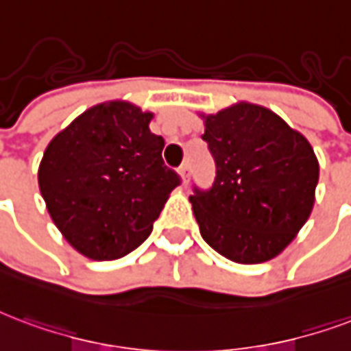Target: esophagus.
<instances>
[{
  "label": "esophagus",
  "instance_id": "34e87169",
  "mask_svg": "<svg viewBox=\"0 0 351 351\" xmlns=\"http://www.w3.org/2000/svg\"><path fill=\"white\" fill-rule=\"evenodd\" d=\"M178 173H180V178H182L184 186H188V182H189V165L188 163H184L182 167L178 169Z\"/></svg>",
  "mask_w": 351,
  "mask_h": 351
}]
</instances>
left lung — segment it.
<instances>
[{
    "label": "left lung",
    "mask_w": 351,
    "mask_h": 351,
    "mask_svg": "<svg viewBox=\"0 0 351 351\" xmlns=\"http://www.w3.org/2000/svg\"><path fill=\"white\" fill-rule=\"evenodd\" d=\"M199 117L217 167L214 186L189 197L202 240L238 264L271 261L313 212L320 165L311 143L258 104Z\"/></svg>",
    "instance_id": "8db88e82"
}]
</instances>
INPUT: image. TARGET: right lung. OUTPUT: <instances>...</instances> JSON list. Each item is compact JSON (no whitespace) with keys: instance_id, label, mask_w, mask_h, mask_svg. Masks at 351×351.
<instances>
[{"instance_id":"obj_1","label":"right lung","mask_w":351,"mask_h":351,"mask_svg":"<svg viewBox=\"0 0 351 351\" xmlns=\"http://www.w3.org/2000/svg\"><path fill=\"white\" fill-rule=\"evenodd\" d=\"M154 113L126 100L96 104L44 150L38 188L48 214L77 253L115 261L149 238L178 176L163 165Z\"/></svg>"}]
</instances>
